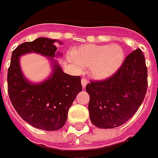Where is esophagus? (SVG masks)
<instances>
[{
    "instance_id": "34e87169",
    "label": "esophagus",
    "mask_w": 158,
    "mask_h": 158,
    "mask_svg": "<svg viewBox=\"0 0 158 158\" xmlns=\"http://www.w3.org/2000/svg\"><path fill=\"white\" fill-rule=\"evenodd\" d=\"M81 84H82V86H83V88L86 87V85H87V84H88L87 79H85V78H83V79H82V80H81Z\"/></svg>"
}]
</instances>
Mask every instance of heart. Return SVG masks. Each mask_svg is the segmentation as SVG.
Returning <instances> with one entry per match:
<instances>
[{
	"instance_id": "obj_1",
	"label": "heart",
	"mask_w": 158,
	"mask_h": 158,
	"mask_svg": "<svg viewBox=\"0 0 158 158\" xmlns=\"http://www.w3.org/2000/svg\"><path fill=\"white\" fill-rule=\"evenodd\" d=\"M70 55L78 68L89 67L90 75L96 79L111 76L124 60V51L118 44H84L72 50Z\"/></svg>"
}]
</instances>
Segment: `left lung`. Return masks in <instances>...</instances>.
I'll list each match as a JSON object with an SVG mask.
<instances>
[{
    "instance_id": "1",
    "label": "left lung",
    "mask_w": 158,
    "mask_h": 158,
    "mask_svg": "<svg viewBox=\"0 0 158 158\" xmlns=\"http://www.w3.org/2000/svg\"><path fill=\"white\" fill-rule=\"evenodd\" d=\"M90 120L98 128H114L132 118L143 103L148 89V69L140 49L127 55L116 73L100 81H91Z\"/></svg>"
}]
</instances>
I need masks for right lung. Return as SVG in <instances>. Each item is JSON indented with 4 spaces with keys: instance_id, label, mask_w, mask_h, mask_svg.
I'll return each mask as SVG.
<instances>
[{
    "instance_id": "1",
    "label": "right lung",
    "mask_w": 158,
    "mask_h": 158,
    "mask_svg": "<svg viewBox=\"0 0 158 158\" xmlns=\"http://www.w3.org/2000/svg\"><path fill=\"white\" fill-rule=\"evenodd\" d=\"M55 41L38 38L18 45L12 52L7 74L8 94L15 111L29 124L46 131L59 130L65 124L69 109L82 91L81 78L64 73L53 59L60 55L56 53ZM31 52L50 57L52 60L53 74L41 84L27 81L20 69L19 58Z\"/></svg>"
}]
</instances>
